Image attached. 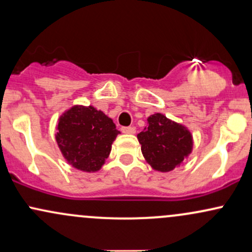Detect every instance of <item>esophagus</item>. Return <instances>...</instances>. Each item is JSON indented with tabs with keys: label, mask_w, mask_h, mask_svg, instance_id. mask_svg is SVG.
<instances>
[{
	"label": "esophagus",
	"mask_w": 252,
	"mask_h": 252,
	"mask_svg": "<svg viewBox=\"0 0 252 252\" xmlns=\"http://www.w3.org/2000/svg\"><path fill=\"white\" fill-rule=\"evenodd\" d=\"M121 130H122V132H124V134H135V128H132V126H122L121 128Z\"/></svg>",
	"instance_id": "esophagus-1"
}]
</instances>
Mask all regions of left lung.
Returning <instances> with one entry per match:
<instances>
[{
    "instance_id": "1",
    "label": "left lung",
    "mask_w": 252,
    "mask_h": 252,
    "mask_svg": "<svg viewBox=\"0 0 252 252\" xmlns=\"http://www.w3.org/2000/svg\"><path fill=\"white\" fill-rule=\"evenodd\" d=\"M148 126L137 135L146 161L158 172H170L192 153L189 130L162 114L148 117Z\"/></svg>"
}]
</instances>
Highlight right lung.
<instances>
[{"mask_svg":"<svg viewBox=\"0 0 252 252\" xmlns=\"http://www.w3.org/2000/svg\"><path fill=\"white\" fill-rule=\"evenodd\" d=\"M57 130L58 147L66 161L89 173L102 168L120 134L111 118L91 105H74L63 112Z\"/></svg>","mask_w":252,"mask_h":252,"instance_id":"right-lung-1","label":"right lung"}]
</instances>
